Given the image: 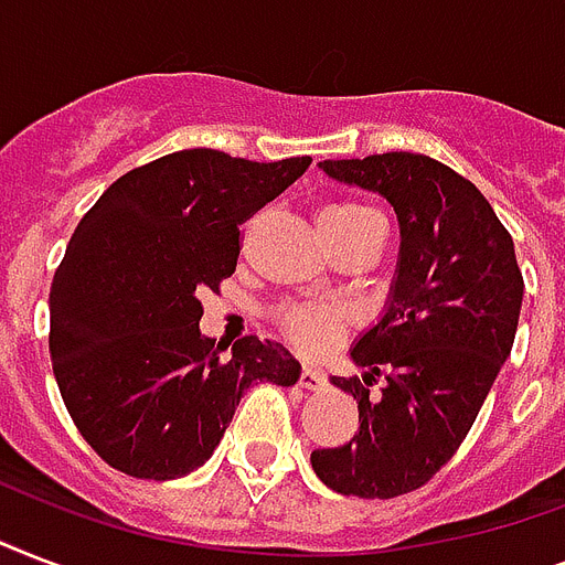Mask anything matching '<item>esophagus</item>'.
Instances as JSON below:
<instances>
[{"instance_id": "34e87169", "label": "esophagus", "mask_w": 565, "mask_h": 565, "mask_svg": "<svg viewBox=\"0 0 565 565\" xmlns=\"http://www.w3.org/2000/svg\"><path fill=\"white\" fill-rule=\"evenodd\" d=\"M299 384L305 386V390H319V386H326V375L319 370H313V366H305L299 375Z\"/></svg>"}]
</instances>
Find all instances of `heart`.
<instances>
[{
	"instance_id": "1",
	"label": "heart",
	"mask_w": 565,
	"mask_h": 565,
	"mask_svg": "<svg viewBox=\"0 0 565 565\" xmlns=\"http://www.w3.org/2000/svg\"><path fill=\"white\" fill-rule=\"evenodd\" d=\"M377 220L381 216L372 207H366V204L334 202L319 213V228H322V237L334 239L340 234H349V231ZM278 322H281V328L296 345H301V349H322V345L334 340V334L343 326V310L322 308V305H292V308H284L278 313Z\"/></svg>"
}]
</instances>
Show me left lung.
I'll return each instance as SVG.
<instances>
[{
    "label": "left lung",
    "instance_id": "8db88e82",
    "mask_svg": "<svg viewBox=\"0 0 565 565\" xmlns=\"http://www.w3.org/2000/svg\"><path fill=\"white\" fill-rule=\"evenodd\" d=\"M319 167L384 195L402 246L384 317L352 349L370 372L331 377L358 398L361 425L345 446L317 448L310 463L343 495L395 499L428 483L472 428L513 349L525 281L510 231L446 163L386 152ZM375 374L387 384L370 399Z\"/></svg>",
    "mask_w": 565,
    "mask_h": 565
}]
</instances>
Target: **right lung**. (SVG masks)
<instances>
[{
	"instance_id": "add662e5",
	"label": "right lung",
	"mask_w": 565,
	"mask_h": 565,
	"mask_svg": "<svg viewBox=\"0 0 565 565\" xmlns=\"http://www.w3.org/2000/svg\"><path fill=\"white\" fill-rule=\"evenodd\" d=\"M310 158L257 163L216 149L163 154L84 213L49 290V354L75 428L108 466L170 481L220 446L255 381L290 386L281 343L202 337L207 290L237 269L239 225Z\"/></svg>"
}]
</instances>
